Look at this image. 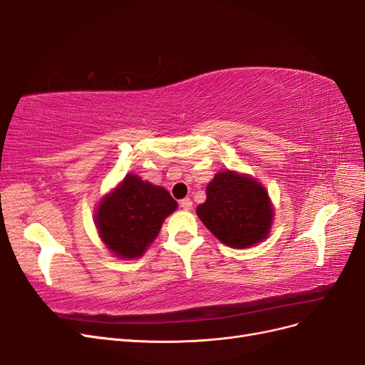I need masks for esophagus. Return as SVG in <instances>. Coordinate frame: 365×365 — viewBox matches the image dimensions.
Masks as SVG:
<instances>
[{
	"mask_svg": "<svg viewBox=\"0 0 365 365\" xmlns=\"http://www.w3.org/2000/svg\"><path fill=\"white\" fill-rule=\"evenodd\" d=\"M192 205H193V202H192L190 197H184V200L180 201V207H181L182 210H190Z\"/></svg>",
	"mask_w": 365,
	"mask_h": 365,
	"instance_id": "esophagus-1",
	"label": "esophagus"
}]
</instances>
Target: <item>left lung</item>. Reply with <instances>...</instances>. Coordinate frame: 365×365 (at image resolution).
<instances>
[{"instance_id":"obj_1","label":"left lung","mask_w":365,"mask_h":365,"mask_svg":"<svg viewBox=\"0 0 365 365\" xmlns=\"http://www.w3.org/2000/svg\"><path fill=\"white\" fill-rule=\"evenodd\" d=\"M207 200L196 215L231 248H248L267 239L274 210L264 187L248 175L219 172L207 185Z\"/></svg>"}]
</instances>
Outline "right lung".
Here are the masks:
<instances>
[{
  "instance_id": "add662e5",
  "label": "right lung",
  "mask_w": 365,
  "mask_h": 365,
  "mask_svg": "<svg viewBox=\"0 0 365 365\" xmlns=\"http://www.w3.org/2000/svg\"><path fill=\"white\" fill-rule=\"evenodd\" d=\"M176 207L178 204L163 187L129 173L98 204L96 227L114 256L137 259L155 240L164 219Z\"/></svg>"
}]
</instances>
